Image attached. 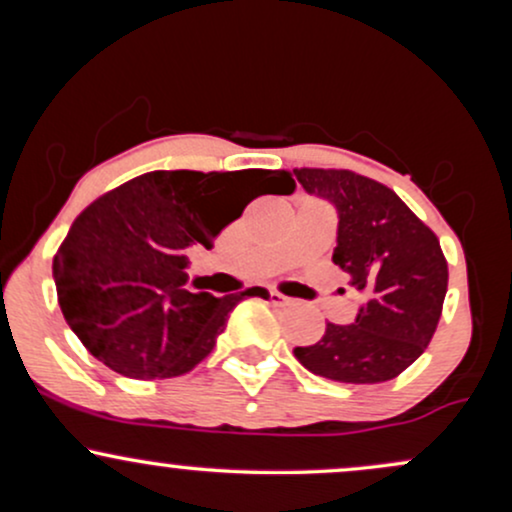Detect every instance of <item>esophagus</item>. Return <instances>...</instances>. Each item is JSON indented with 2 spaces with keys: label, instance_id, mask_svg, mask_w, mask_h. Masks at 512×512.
I'll list each match as a JSON object with an SVG mask.
<instances>
[{
  "label": "esophagus",
  "instance_id": "obj_1",
  "mask_svg": "<svg viewBox=\"0 0 512 512\" xmlns=\"http://www.w3.org/2000/svg\"><path fill=\"white\" fill-rule=\"evenodd\" d=\"M269 301H272L274 305H286V303H289V298H286L284 293H279V291H269Z\"/></svg>",
  "mask_w": 512,
  "mask_h": 512
}]
</instances>
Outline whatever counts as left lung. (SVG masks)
Wrapping results in <instances>:
<instances>
[{"label":"left lung","instance_id":"8db88e82","mask_svg":"<svg viewBox=\"0 0 512 512\" xmlns=\"http://www.w3.org/2000/svg\"><path fill=\"white\" fill-rule=\"evenodd\" d=\"M305 192L337 207L332 262L363 293L351 325L293 354L310 373L351 385L397 378L426 351L443 313L448 262L436 233L390 187L354 170L296 168Z\"/></svg>","mask_w":512,"mask_h":512}]
</instances>
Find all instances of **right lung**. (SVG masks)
Here are the masks:
<instances>
[{"label":"right lung","mask_w":512,"mask_h":512,"mask_svg":"<svg viewBox=\"0 0 512 512\" xmlns=\"http://www.w3.org/2000/svg\"><path fill=\"white\" fill-rule=\"evenodd\" d=\"M289 170H154L105 192L76 216L52 262L57 301L81 344L137 380L190 373L211 354L228 313L255 289L192 293L187 252L260 195H291Z\"/></svg>","instance_id":"1"}]
</instances>
